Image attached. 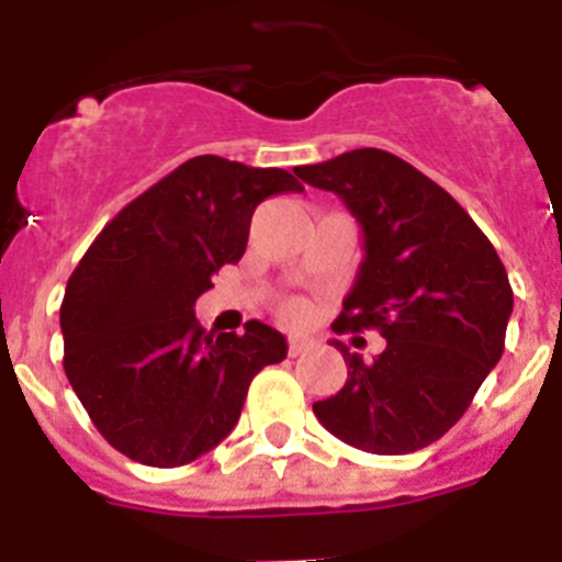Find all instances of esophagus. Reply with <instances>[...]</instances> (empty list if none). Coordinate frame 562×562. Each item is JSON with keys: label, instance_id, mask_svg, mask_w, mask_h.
<instances>
[{"label": "esophagus", "instance_id": "34e87169", "mask_svg": "<svg viewBox=\"0 0 562 562\" xmlns=\"http://www.w3.org/2000/svg\"><path fill=\"white\" fill-rule=\"evenodd\" d=\"M286 351H290V357L304 355V351H310V340H306V337H290V342H286Z\"/></svg>", "mask_w": 562, "mask_h": 562}]
</instances>
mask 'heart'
Returning a JSON list of instances; mask_svg holds the SVG:
<instances>
[{"label": "heart", "instance_id": "b5f03b06", "mask_svg": "<svg viewBox=\"0 0 562 562\" xmlns=\"http://www.w3.org/2000/svg\"><path fill=\"white\" fill-rule=\"evenodd\" d=\"M281 315H284L290 324H297V321L304 317V304H301V301H286V304L281 306Z\"/></svg>", "mask_w": 562, "mask_h": 562}]
</instances>
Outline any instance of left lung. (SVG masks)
Returning <instances> with one entry per match:
<instances>
[{
    "mask_svg": "<svg viewBox=\"0 0 562 562\" xmlns=\"http://www.w3.org/2000/svg\"><path fill=\"white\" fill-rule=\"evenodd\" d=\"M295 173L337 193L362 227L366 256L331 329L385 337L371 362L335 340L349 380L312 411L366 453L428 448L504 355L513 286L498 252L445 188L396 154L355 148Z\"/></svg>",
    "mask_w": 562,
    "mask_h": 562,
    "instance_id": "obj_1",
    "label": "left lung"
}]
</instances>
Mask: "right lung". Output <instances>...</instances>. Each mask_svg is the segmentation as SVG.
I'll list each match as a JSON object with an SVG mask.
<instances>
[{
  "label": "right lung",
  "mask_w": 562,
  "mask_h": 562,
  "mask_svg": "<svg viewBox=\"0 0 562 562\" xmlns=\"http://www.w3.org/2000/svg\"><path fill=\"white\" fill-rule=\"evenodd\" d=\"M304 191L284 168L202 154L128 202L83 252L61 301L64 371L103 439L180 467L236 428L252 376L286 357L281 331H205L193 304L245 256L252 211Z\"/></svg>",
  "instance_id": "right-lung-1"
}]
</instances>
